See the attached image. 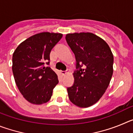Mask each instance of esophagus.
Wrapping results in <instances>:
<instances>
[{"mask_svg": "<svg viewBox=\"0 0 133 133\" xmlns=\"http://www.w3.org/2000/svg\"><path fill=\"white\" fill-rule=\"evenodd\" d=\"M61 73L62 74V75H63V76H64V75H66L67 73H69V71H68V70H61Z\"/></svg>", "mask_w": 133, "mask_h": 133, "instance_id": "esophagus-1", "label": "esophagus"}]
</instances>
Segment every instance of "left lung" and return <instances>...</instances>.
I'll list each match as a JSON object with an SVG mask.
<instances>
[{"label":"left lung","mask_w":133,"mask_h":133,"mask_svg":"<svg viewBox=\"0 0 133 133\" xmlns=\"http://www.w3.org/2000/svg\"><path fill=\"white\" fill-rule=\"evenodd\" d=\"M66 41L75 54V82L67 88L70 101L79 107L97 103L106 91L113 72V55L107 43L90 32L67 34Z\"/></svg>","instance_id":"8db88e82"}]
</instances>
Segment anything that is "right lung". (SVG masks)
<instances>
[{
  "instance_id": "right-lung-1",
  "label": "right lung",
  "mask_w": 133,
  "mask_h": 133,
  "mask_svg": "<svg viewBox=\"0 0 133 133\" xmlns=\"http://www.w3.org/2000/svg\"><path fill=\"white\" fill-rule=\"evenodd\" d=\"M63 37L61 33L41 32L27 38L12 55L15 83L24 98L32 104H41L51 98L58 83L57 75L50 66V53Z\"/></svg>"
}]
</instances>
